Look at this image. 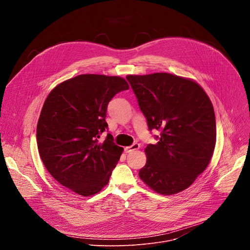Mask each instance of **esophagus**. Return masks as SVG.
I'll use <instances>...</instances> for the list:
<instances>
[{"label":"esophagus","instance_id":"34e87169","mask_svg":"<svg viewBox=\"0 0 250 250\" xmlns=\"http://www.w3.org/2000/svg\"><path fill=\"white\" fill-rule=\"evenodd\" d=\"M140 147V146L138 145V144H133L132 146H126V147H125V151L126 152V153H129V152H131V151H133V150H136V149H138Z\"/></svg>","mask_w":250,"mask_h":250}]
</instances>
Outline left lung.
Wrapping results in <instances>:
<instances>
[{
    "instance_id": "8db88e82",
    "label": "left lung",
    "mask_w": 250,
    "mask_h": 250,
    "mask_svg": "<svg viewBox=\"0 0 250 250\" xmlns=\"http://www.w3.org/2000/svg\"><path fill=\"white\" fill-rule=\"evenodd\" d=\"M149 129H160L145 151L139 178L154 192L170 196L190 187L208 167L217 129L212 104L194 80L170 73L127 75Z\"/></svg>"
}]
</instances>
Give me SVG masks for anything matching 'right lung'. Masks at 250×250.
Instances as JSON below:
<instances>
[{
  "instance_id": "right-lung-1",
  "label": "right lung",
  "mask_w": 250,
  "mask_h": 250,
  "mask_svg": "<svg viewBox=\"0 0 250 250\" xmlns=\"http://www.w3.org/2000/svg\"><path fill=\"white\" fill-rule=\"evenodd\" d=\"M129 88L120 76L81 74L56 85L44 101L37 127L41 158L54 179L89 197L109 183L124 148L108 134L106 108L113 97Z\"/></svg>"
}]
</instances>
